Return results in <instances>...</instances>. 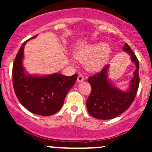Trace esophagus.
<instances>
[{
    "mask_svg": "<svg viewBox=\"0 0 152 152\" xmlns=\"http://www.w3.org/2000/svg\"><path fill=\"white\" fill-rule=\"evenodd\" d=\"M83 80H84V77L82 76V75L79 74V76H78V78H77V82H82Z\"/></svg>",
    "mask_w": 152,
    "mask_h": 152,
    "instance_id": "obj_1",
    "label": "esophagus"
}]
</instances>
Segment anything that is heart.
Here are the masks:
<instances>
[{
  "mask_svg": "<svg viewBox=\"0 0 152 152\" xmlns=\"http://www.w3.org/2000/svg\"><path fill=\"white\" fill-rule=\"evenodd\" d=\"M110 48L105 43L98 42L85 46L76 54L80 62H86L85 67L90 72H98L107 65Z\"/></svg>",
  "mask_w": 152,
  "mask_h": 152,
  "instance_id": "heart-1",
  "label": "heart"
}]
</instances>
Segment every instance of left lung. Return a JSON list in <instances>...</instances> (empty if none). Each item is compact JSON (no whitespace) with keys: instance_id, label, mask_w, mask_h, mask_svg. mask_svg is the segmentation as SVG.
<instances>
[{"instance_id":"8db88e82","label":"left lung","mask_w":152,"mask_h":152,"mask_svg":"<svg viewBox=\"0 0 152 152\" xmlns=\"http://www.w3.org/2000/svg\"><path fill=\"white\" fill-rule=\"evenodd\" d=\"M123 50L128 53L136 67L134 76L126 91L110 82L108 78L110 65H106L100 73L88 78L92 90L86 102L87 109L89 114L95 118L107 120L120 115L131 106L137 94L140 82L138 59L127 43L124 45Z\"/></svg>"}]
</instances>
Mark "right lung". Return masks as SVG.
Instances as JSON below:
<instances>
[{
  "label": "right lung",
  "mask_w": 152,
  "mask_h": 152,
  "mask_svg": "<svg viewBox=\"0 0 152 152\" xmlns=\"http://www.w3.org/2000/svg\"><path fill=\"white\" fill-rule=\"evenodd\" d=\"M27 41L21 45L13 64L14 90L21 104L31 113L42 116L51 115L62 108L67 92L74 85L78 75H29L23 65L24 46Z\"/></svg>",
  "instance_id": "right-lung-1"
}]
</instances>
